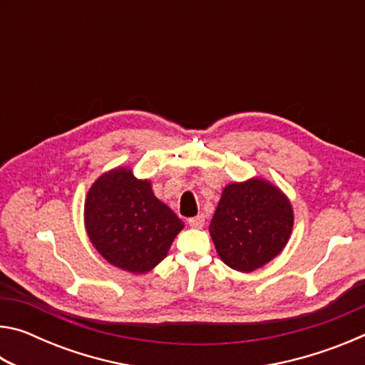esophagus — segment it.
<instances>
[{
  "label": "esophagus",
  "instance_id": "34e87169",
  "mask_svg": "<svg viewBox=\"0 0 365 365\" xmlns=\"http://www.w3.org/2000/svg\"><path fill=\"white\" fill-rule=\"evenodd\" d=\"M205 215L202 214H197L196 217H191V219H188V225L191 227V228H202V225H205Z\"/></svg>",
  "mask_w": 365,
  "mask_h": 365
}]
</instances>
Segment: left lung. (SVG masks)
Listing matches in <instances>:
<instances>
[{
	"mask_svg": "<svg viewBox=\"0 0 365 365\" xmlns=\"http://www.w3.org/2000/svg\"><path fill=\"white\" fill-rule=\"evenodd\" d=\"M292 228L288 197L272 183L251 178L224 188L209 233L228 267L252 272L280 255Z\"/></svg>",
	"mask_w": 365,
	"mask_h": 365,
	"instance_id": "1",
	"label": "left lung"
}]
</instances>
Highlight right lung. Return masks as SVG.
Segmentation results:
<instances>
[{
	"label": "right lung",
	"instance_id": "1",
	"mask_svg": "<svg viewBox=\"0 0 365 365\" xmlns=\"http://www.w3.org/2000/svg\"><path fill=\"white\" fill-rule=\"evenodd\" d=\"M85 227L108 262L145 274L168 256L183 222L154 196L150 182L119 168L91 185L85 200Z\"/></svg>",
	"mask_w": 365,
	"mask_h": 365
}]
</instances>
